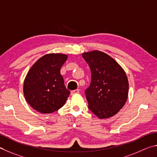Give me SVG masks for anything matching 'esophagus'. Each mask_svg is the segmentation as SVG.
<instances>
[{
	"mask_svg": "<svg viewBox=\"0 0 157 157\" xmlns=\"http://www.w3.org/2000/svg\"><path fill=\"white\" fill-rule=\"evenodd\" d=\"M78 93H79V90L76 89V90H72V91L71 92V95H74V94H78Z\"/></svg>",
	"mask_w": 157,
	"mask_h": 157,
	"instance_id": "34e87169",
	"label": "esophagus"
}]
</instances>
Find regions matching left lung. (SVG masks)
<instances>
[{"instance_id":"8db88e82","label":"left lung","mask_w":157,"mask_h":157,"mask_svg":"<svg viewBox=\"0 0 157 157\" xmlns=\"http://www.w3.org/2000/svg\"><path fill=\"white\" fill-rule=\"evenodd\" d=\"M83 59L91 70V83L85 91L88 108L99 119L117 114L127 101L128 77L116 60L104 52H85Z\"/></svg>"}]
</instances>
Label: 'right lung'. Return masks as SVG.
I'll use <instances>...</instances> for the list:
<instances>
[{"instance_id":"right-lung-1","label":"right lung","mask_w":157,"mask_h":157,"mask_svg":"<svg viewBox=\"0 0 157 157\" xmlns=\"http://www.w3.org/2000/svg\"><path fill=\"white\" fill-rule=\"evenodd\" d=\"M67 59L63 54H48L30 68L25 78L27 102L43 114L52 113L64 105L70 92L66 89L60 70Z\"/></svg>"}]
</instances>
